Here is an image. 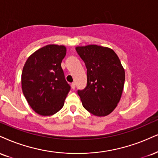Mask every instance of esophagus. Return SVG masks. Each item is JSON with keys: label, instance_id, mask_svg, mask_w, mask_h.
Returning <instances> with one entry per match:
<instances>
[{"label": "esophagus", "instance_id": "1", "mask_svg": "<svg viewBox=\"0 0 158 158\" xmlns=\"http://www.w3.org/2000/svg\"><path fill=\"white\" fill-rule=\"evenodd\" d=\"M75 87H76V84L75 83H72L71 84V88L73 89V90H74V89H75Z\"/></svg>", "mask_w": 158, "mask_h": 158}]
</instances>
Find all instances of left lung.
<instances>
[{
	"label": "left lung",
	"instance_id": "8db88e82",
	"mask_svg": "<svg viewBox=\"0 0 158 158\" xmlns=\"http://www.w3.org/2000/svg\"><path fill=\"white\" fill-rule=\"evenodd\" d=\"M76 51L87 68V87L78 90L83 107L96 116H106L120 102L124 68L115 51L107 47L88 45L77 46Z\"/></svg>",
	"mask_w": 158,
	"mask_h": 158
}]
</instances>
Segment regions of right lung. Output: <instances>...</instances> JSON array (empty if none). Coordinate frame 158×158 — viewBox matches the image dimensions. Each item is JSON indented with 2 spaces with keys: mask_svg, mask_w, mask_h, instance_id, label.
I'll return each instance as SVG.
<instances>
[{
  "mask_svg": "<svg viewBox=\"0 0 158 158\" xmlns=\"http://www.w3.org/2000/svg\"><path fill=\"white\" fill-rule=\"evenodd\" d=\"M65 55L64 45H47L30 55L23 68L25 98L31 109L43 116L60 111L71 90L61 67Z\"/></svg>",
  "mask_w": 158,
  "mask_h": 158,
  "instance_id": "add662e5",
  "label": "right lung"
}]
</instances>
